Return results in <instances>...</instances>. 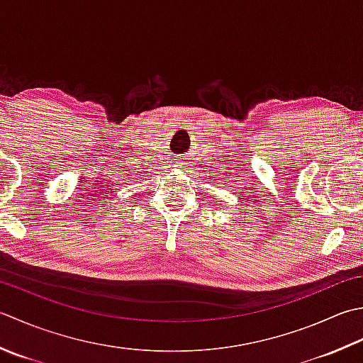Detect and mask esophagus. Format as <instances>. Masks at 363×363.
<instances>
[{"label": "esophagus", "mask_w": 363, "mask_h": 363, "mask_svg": "<svg viewBox=\"0 0 363 363\" xmlns=\"http://www.w3.org/2000/svg\"><path fill=\"white\" fill-rule=\"evenodd\" d=\"M173 163H174L173 167H181V163H182V162H181V159H174V160H173Z\"/></svg>", "instance_id": "obj_1"}]
</instances>
